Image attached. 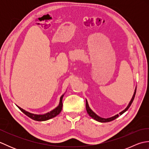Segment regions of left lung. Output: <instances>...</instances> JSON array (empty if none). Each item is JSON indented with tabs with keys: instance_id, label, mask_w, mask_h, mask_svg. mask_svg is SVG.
Masks as SVG:
<instances>
[{
	"instance_id": "1",
	"label": "left lung",
	"mask_w": 149,
	"mask_h": 149,
	"mask_svg": "<svg viewBox=\"0 0 149 149\" xmlns=\"http://www.w3.org/2000/svg\"><path fill=\"white\" fill-rule=\"evenodd\" d=\"M136 91V88L134 95H133V96H132V99H131V100L130 101V102L129 103V105L127 106V107H126V108L124 110L122 111V112L120 113V115H122L123 113H125L126 111H127L129 108V107L131 106V104L132 103V102H133L134 99V97H135ZM86 111H87V113H88V115H89L91 117V118H93V119L97 120V121L100 122H111V121H112V120H114L115 119H116V118H118V116H119L118 115H116L115 116L111 117V118H102V117H100L99 116H98L97 114L95 113L93 111L90 109V107H89V105H88V103L86 100Z\"/></svg>"
}]
</instances>
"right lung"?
<instances>
[{"label":"right lung","mask_w":149,"mask_h":149,"mask_svg":"<svg viewBox=\"0 0 149 149\" xmlns=\"http://www.w3.org/2000/svg\"><path fill=\"white\" fill-rule=\"evenodd\" d=\"M63 96H64V95H63L61 97V98H60L59 104L58 107H56L54 109L52 110L51 111L44 114V115H36V114L31 113L29 112L26 111V110L23 109L22 108H21V107H18V106L17 107L21 110V111L23 112L25 115H26L27 116H29L31 119L36 120V121H45V120L54 118V117L56 116L57 115H59L60 113H61L62 110V107H63L62 100H63Z\"/></svg>","instance_id":"right-lung-1"}]
</instances>
